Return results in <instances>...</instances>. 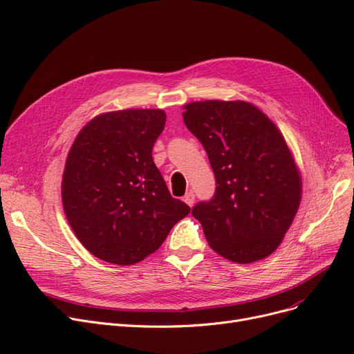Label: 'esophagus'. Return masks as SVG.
Returning <instances> with one entry per match:
<instances>
[{"mask_svg": "<svg viewBox=\"0 0 354 354\" xmlns=\"http://www.w3.org/2000/svg\"><path fill=\"white\" fill-rule=\"evenodd\" d=\"M183 202H187L189 207H192L194 205V202H195V195H194V192H187V195L183 196Z\"/></svg>", "mask_w": 354, "mask_h": 354, "instance_id": "esophagus-1", "label": "esophagus"}]
</instances>
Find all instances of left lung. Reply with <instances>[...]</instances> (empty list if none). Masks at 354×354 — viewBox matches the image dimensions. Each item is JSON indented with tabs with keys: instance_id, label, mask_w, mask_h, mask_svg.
I'll list each match as a JSON object with an SVG mask.
<instances>
[{
	"instance_id": "obj_1",
	"label": "left lung",
	"mask_w": 354,
	"mask_h": 354,
	"mask_svg": "<svg viewBox=\"0 0 354 354\" xmlns=\"http://www.w3.org/2000/svg\"><path fill=\"white\" fill-rule=\"evenodd\" d=\"M183 122L205 147L215 195L194 207L209 247L236 264L271 255L301 201V175L278 127L244 100L183 106Z\"/></svg>"
}]
</instances>
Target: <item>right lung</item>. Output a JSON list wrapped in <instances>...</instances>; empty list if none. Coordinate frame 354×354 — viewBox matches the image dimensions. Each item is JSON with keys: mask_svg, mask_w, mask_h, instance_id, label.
Returning <instances> with one entry per match:
<instances>
[{"mask_svg": "<svg viewBox=\"0 0 354 354\" xmlns=\"http://www.w3.org/2000/svg\"><path fill=\"white\" fill-rule=\"evenodd\" d=\"M165 122L160 109L107 111L93 118L70 147L64 214L83 247L106 263H140L191 212L172 198L152 158Z\"/></svg>", "mask_w": 354, "mask_h": 354, "instance_id": "1", "label": "right lung"}]
</instances>
